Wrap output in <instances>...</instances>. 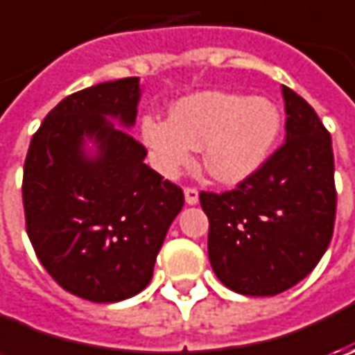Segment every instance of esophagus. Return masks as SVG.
<instances>
[{
    "instance_id": "1",
    "label": "esophagus",
    "mask_w": 355,
    "mask_h": 355,
    "mask_svg": "<svg viewBox=\"0 0 355 355\" xmlns=\"http://www.w3.org/2000/svg\"><path fill=\"white\" fill-rule=\"evenodd\" d=\"M184 196H185V203H187V205H196V203L199 201L198 187H193V185H187V187H185Z\"/></svg>"
}]
</instances>
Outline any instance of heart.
Returning a JSON list of instances; mask_svg holds the SVG:
<instances>
[{"label": "heart", "mask_w": 355, "mask_h": 355, "mask_svg": "<svg viewBox=\"0 0 355 355\" xmlns=\"http://www.w3.org/2000/svg\"><path fill=\"white\" fill-rule=\"evenodd\" d=\"M282 128L277 104L263 96L207 90L173 104L170 118L146 114L142 138L164 175H178L203 148V166L219 182L235 184L270 156Z\"/></svg>", "instance_id": "obj_1"}]
</instances>
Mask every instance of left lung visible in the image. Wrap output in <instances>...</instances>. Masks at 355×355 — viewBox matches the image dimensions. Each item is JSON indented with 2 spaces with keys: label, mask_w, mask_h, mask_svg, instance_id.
Listing matches in <instances>:
<instances>
[{
  "label": "left lung",
  "mask_w": 355,
  "mask_h": 355,
  "mask_svg": "<svg viewBox=\"0 0 355 355\" xmlns=\"http://www.w3.org/2000/svg\"><path fill=\"white\" fill-rule=\"evenodd\" d=\"M286 140L229 191H201L217 279L245 296H275L326 252L336 221L332 138L314 108L282 87Z\"/></svg>",
  "instance_id": "obj_1"
}]
</instances>
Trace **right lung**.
<instances>
[{
    "label": "right lung",
    "instance_id": "right-lung-1",
    "mask_svg": "<svg viewBox=\"0 0 355 355\" xmlns=\"http://www.w3.org/2000/svg\"><path fill=\"white\" fill-rule=\"evenodd\" d=\"M140 98L128 76L62 98L33 134L23 166L25 229L35 254L67 293L118 302L148 286L182 187L144 164L148 150L124 128ZM85 135L101 154L85 158Z\"/></svg>",
    "mask_w": 355,
    "mask_h": 355
}]
</instances>
